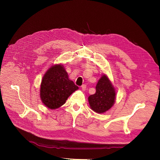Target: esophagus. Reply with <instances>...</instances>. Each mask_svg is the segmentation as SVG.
Masks as SVG:
<instances>
[{"label": "esophagus", "mask_w": 160, "mask_h": 160, "mask_svg": "<svg viewBox=\"0 0 160 160\" xmlns=\"http://www.w3.org/2000/svg\"><path fill=\"white\" fill-rule=\"evenodd\" d=\"M81 89L82 91H85L86 89V84H83L82 86H81Z\"/></svg>", "instance_id": "1"}]
</instances>
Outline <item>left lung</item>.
I'll return each instance as SVG.
<instances>
[{"mask_svg":"<svg viewBox=\"0 0 160 160\" xmlns=\"http://www.w3.org/2000/svg\"><path fill=\"white\" fill-rule=\"evenodd\" d=\"M116 91L108 76L105 74L98 80L96 86V92L88 97L91 109L97 113H103L110 110L114 105Z\"/></svg>","mask_w":160,"mask_h":160,"instance_id":"left-lung-1","label":"left lung"}]
</instances>
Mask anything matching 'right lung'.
<instances>
[{
  "label": "right lung",
  "instance_id": "add662e5",
  "mask_svg": "<svg viewBox=\"0 0 160 160\" xmlns=\"http://www.w3.org/2000/svg\"><path fill=\"white\" fill-rule=\"evenodd\" d=\"M78 87L69 78L62 64L51 66L46 71L40 85V98L43 104L51 110L63 105Z\"/></svg>",
  "mask_w": 160,
  "mask_h": 160
}]
</instances>
